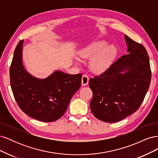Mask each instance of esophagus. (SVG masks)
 I'll return each instance as SVG.
<instances>
[{"instance_id": "obj_1", "label": "esophagus", "mask_w": 158, "mask_h": 158, "mask_svg": "<svg viewBox=\"0 0 158 158\" xmlns=\"http://www.w3.org/2000/svg\"><path fill=\"white\" fill-rule=\"evenodd\" d=\"M89 82V77L87 75H83L82 77V85L83 86H85V85H87L88 84Z\"/></svg>"}]
</instances>
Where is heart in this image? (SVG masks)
Returning <instances> with one entry per match:
<instances>
[{
	"instance_id": "b5f03b06",
	"label": "heart",
	"mask_w": 158,
	"mask_h": 158,
	"mask_svg": "<svg viewBox=\"0 0 158 158\" xmlns=\"http://www.w3.org/2000/svg\"><path fill=\"white\" fill-rule=\"evenodd\" d=\"M117 53L115 47L108 45V43L103 40L91 42L78 51L80 58L90 59L89 69L98 75L107 73L112 67ZM76 60L78 61L77 59Z\"/></svg>"
}]
</instances>
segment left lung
Wrapping results in <instances>:
<instances>
[{"instance_id":"8db88e82","label":"left lung","mask_w":158,"mask_h":158,"mask_svg":"<svg viewBox=\"0 0 158 158\" xmlns=\"http://www.w3.org/2000/svg\"><path fill=\"white\" fill-rule=\"evenodd\" d=\"M128 55L107 73L89 81L93 92L90 109L100 121L115 123L137 111L149 89L150 59L145 47L125 35Z\"/></svg>"}]
</instances>
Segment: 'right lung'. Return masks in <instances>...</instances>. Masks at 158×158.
I'll return each instance as SVG.
<instances>
[{
	"instance_id": "add662e5",
	"label": "right lung",
	"mask_w": 158,
	"mask_h": 158,
	"mask_svg": "<svg viewBox=\"0 0 158 158\" xmlns=\"http://www.w3.org/2000/svg\"><path fill=\"white\" fill-rule=\"evenodd\" d=\"M23 40L18 43L10 69V85L20 108L38 121L52 122L63 115L73 95L81 85L82 74L55 70L44 79L25 69L22 62Z\"/></svg>"
}]
</instances>
